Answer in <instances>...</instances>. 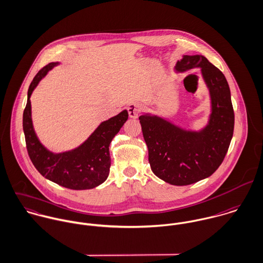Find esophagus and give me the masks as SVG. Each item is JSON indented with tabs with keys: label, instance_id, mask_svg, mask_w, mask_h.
<instances>
[{
	"label": "esophagus",
	"instance_id": "obj_1",
	"mask_svg": "<svg viewBox=\"0 0 263 263\" xmlns=\"http://www.w3.org/2000/svg\"><path fill=\"white\" fill-rule=\"evenodd\" d=\"M128 109V114H129V117L132 118V119H137L139 117V112H140V105H137V104H130L127 107Z\"/></svg>",
	"mask_w": 263,
	"mask_h": 263
}]
</instances>
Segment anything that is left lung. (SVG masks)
Masks as SVG:
<instances>
[{
    "label": "left lung",
    "mask_w": 263,
    "mask_h": 263,
    "mask_svg": "<svg viewBox=\"0 0 263 263\" xmlns=\"http://www.w3.org/2000/svg\"><path fill=\"white\" fill-rule=\"evenodd\" d=\"M195 68L201 69L211 101L210 120L203 129L186 130L151 114L139 117L154 174L176 186L211 176L226 157L234 132L235 116L224 75L201 54H185L175 66L181 73Z\"/></svg>",
    "instance_id": "obj_1"
}]
</instances>
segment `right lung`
Returning a JSON list of instances; mask_svg holds the SVG:
<instances>
[{
  "label": "right lung",
  "mask_w": 263,
  "mask_h": 263,
  "mask_svg": "<svg viewBox=\"0 0 263 263\" xmlns=\"http://www.w3.org/2000/svg\"><path fill=\"white\" fill-rule=\"evenodd\" d=\"M59 63L45 66L33 78L27 92V104L23 111V131L28 156L35 168L48 180L73 190L92 189L106 180L110 157L108 146L128 119L124 109L104 121L78 147L60 154L48 151L39 140L32 125L30 97L40 81Z\"/></svg>",
  "instance_id": "1"
}]
</instances>
